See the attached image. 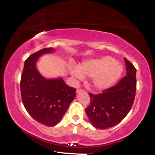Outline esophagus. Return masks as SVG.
Returning a JSON list of instances; mask_svg holds the SVG:
<instances>
[{
	"label": "esophagus",
	"mask_w": 155,
	"mask_h": 155,
	"mask_svg": "<svg viewBox=\"0 0 155 155\" xmlns=\"http://www.w3.org/2000/svg\"><path fill=\"white\" fill-rule=\"evenodd\" d=\"M85 92V90H83V89H81V88L78 89V90H76V92H77V93H79V92Z\"/></svg>",
	"instance_id": "34e87169"
}]
</instances>
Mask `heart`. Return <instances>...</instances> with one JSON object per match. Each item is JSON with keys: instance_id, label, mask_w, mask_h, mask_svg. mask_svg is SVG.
<instances>
[{"instance_id": "1", "label": "heart", "mask_w": 155, "mask_h": 155, "mask_svg": "<svg viewBox=\"0 0 155 155\" xmlns=\"http://www.w3.org/2000/svg\"><path fill=\"white\" fill-rule=\"evenodd\" d=\"M123 68L114 58L104 56L83 62L79 68H72L74 77L81 79L83 76L94 78L93 86L97 90H106L120 79Z\"/></svg>"}]
</instances>
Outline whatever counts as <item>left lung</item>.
<instances>
[{
    "label": "left lung",
    "mask_w": 155,
    "mask_h": 155,
    "mask_svg": "<svg viewBox=\"0 0 155 155\" xmlns=\"http://www.w3.org/2000/svg\"><path fill=\"white\" fill-rule=\"evenodd\" d=\"M126 75L117 84L99 94L90 92L87 115L96 128L107 129L119 124L132 108L136 92V68L124 58Z\"/></svg>",
    "instance_id": "left-lung-1"
}]
</instances>
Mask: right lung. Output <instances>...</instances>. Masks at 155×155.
Segmentation results:
<instances>
[{
  "label": "right lung",
  "mask_w": 155,
  "mask_h": 155,
  "mask_svg": "<svg viewBox=\"0 0 155 155\" xmlns=\"http://www.w3.org/2000/svg\"><path fill=\"white\" fill-rule=\"evenodd\" d=\"M52 51V48H44L30 55L25 61L20 81L21 97L26 111L48 127L59 123L76 95V89L61 78L47 79L36 70L39 57Z\"/></svg>",
  "instance_id": "add662e5"
}]
</instances>
